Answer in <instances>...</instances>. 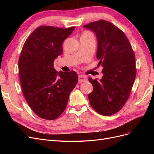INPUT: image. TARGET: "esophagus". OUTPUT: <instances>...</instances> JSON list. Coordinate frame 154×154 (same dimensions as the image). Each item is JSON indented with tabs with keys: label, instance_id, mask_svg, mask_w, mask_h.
I'll use <instances>...</instances> for the list:
<instances>
[{
	"label": "esophagus",
	"instance_id": "34e87169",
	"mask_svg": "<svg viewBox=\"0 0 154 154\" xmlns=\"http://www.w3.org/2000/svg\"><path fill=\"white\" fill-rule=\"evenodd\" d=\"M87 80V78L85 75H80L78 76V81L80 83L85 82Z\"/></svg>",
	"mask_w": 154,
	"mask_h": 154
}]
</instances>
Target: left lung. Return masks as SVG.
Here are the masks:
<instances>
[{
    "label": "left lung",
    "instance_id": "left-lung-1",
    "mask_svg": "<svg viewBox=\"0 0 154 154\" xmlns=\"http://www.w3.org/2000/svg\"><path fill=\"white\" fill-rule=\"evenodd\" d=\"M83 27L96 33V57L103 67L100 80L88 78L93 85L88 100L97 113L112 116L122 109L131 92L136 76L135 54L124 32L111 22L100 20Z\"/></svg>",
    "mask_w": 154,
    "mask_h": 154
}]
</instances>
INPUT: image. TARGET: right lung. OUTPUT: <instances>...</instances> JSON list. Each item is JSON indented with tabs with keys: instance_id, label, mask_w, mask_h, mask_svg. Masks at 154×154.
<instances>
[{
	"instance_id": "obj_1",
	"label": "right lung",
	"mask_w": 154,
	"mask_h": 154,
	"mask_svg": "<svg viewBox=\"0 0 154 154\" xmlns=\"http://www.w3.org/2000/svg\"><path fill=\"white\" fill-rule=\"evenodd\" d=\"M74 29L39 26L23 45L18 60L22 90L30 108L40 118H58L78 83L76 72H58L53 67L54 60L62 53L63 41Z\"/></svg>"
}]
</instances>
